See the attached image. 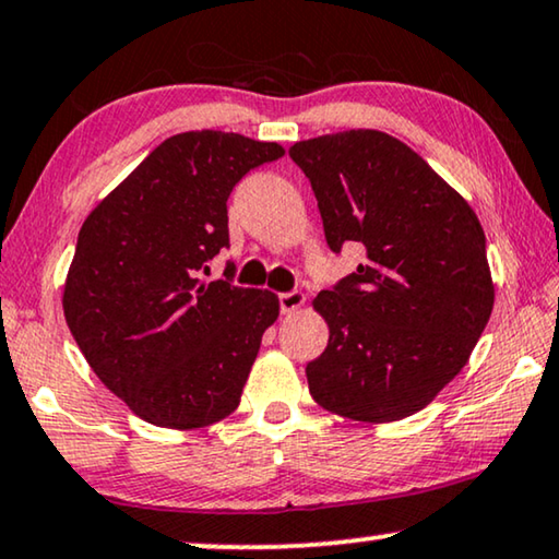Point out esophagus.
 <instances>
[{
    "mask_svg": "<svg viewBox=\"0 0 559 559\" xmlns=\"http://www.w3.org/2000/svg\"><path fill=\"white\" fill-rule=\"evenodd\" d=\"M278 301H281V313H294L306 304V296L301 290H288V294L278 296Z\"/></svg>",
    "mask_w": 559,
    "mask_h": 559,
    "instance_id": "34e87169",
    "label": "esophagus"
}]
</instances>
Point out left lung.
Listing matches in <instances>:
<instances>
[{
  "label": "left lung",
  "instance_id": "8db88e82",
  "mask_svg": "<svg viewBox=\"0 0 559 559\" xmlns=\"http://www.w3.org/2000/svg\"><path fill=\"white\" fill-rule=\"evenodd\" d=\"M311 180L331 251L366 263L313 298L329 346L306 366L323 409L386 424L416 414L469 361L495 306L472 205L402 140L346 130L288 150Z\"/></svg>",
  "mask_w": 559,
  "mask_h": 559
}]
</instances>
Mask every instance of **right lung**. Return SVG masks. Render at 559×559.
I'll use <instances>...</instances> for the list:
<instances>
[{
	"label": "right lung",
	"mask_w": 559,
	"mask_h": 559,
	"mask_svg": "<svg viewBox=\"0 0 559 559\" xmlns=\"http://www.w3.org/2000/svg\"><path fill=\"white\" fill-rule=\"evenodd\" d=\"M283 153L238 132H180L82 223L64 321L97 379L143 421L188 431L238 409L281 304L203 273L228 246L230 190Z\"/></svg>",
	"instance_id": "right-lung-1"
}]
</instances>
